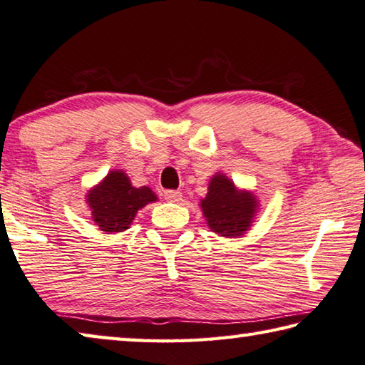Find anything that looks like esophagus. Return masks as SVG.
Returning a JSON list of instances; mask_svg holds the SVG:
<instances>
[{
    "label": "esophagus",
    "instance_id": "esophagus-1",
    "mask_svg": "<svg viewBox=\"0 0 365 365\" xmlns=\"http://www.w3.org/2000/svg\"><path fill=\"white\" fill-rule=\"evenodd\" d=\"M163 197H165V199L168 200V202H175V203H176V202H179V200L182 199V194L179 192V190L168 189V190H165V192H163Z\"/></svg>",
    "mask_w": 365,
    "mask_h": 365
}]
</instances>
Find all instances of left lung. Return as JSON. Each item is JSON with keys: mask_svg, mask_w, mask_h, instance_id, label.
<instances>
[{"mask_svg": "<svg viewBox=\"0 0 365 365\" xmlns=\"http://www.w3.org/2000/svg\"><path fill=\"white\" fill-rule=\"evenodd\" d=\"M200 205L210 229L225 237L244 234L250 227L257 210L253 195L239 192L231 179L222 175H216L210 181L208 194Z\"/></svg>", "mask_w": 365, "mask_h": 365, "instance_id": "1", "label": "left lung"}]
</instances>
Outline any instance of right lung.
Masks as SVG:
<instances>
[{
  "label": "right lung",
  "instance_id": "add662e5",
  "mask_svg": "<svg viewBox=\"0 0 365 365\" xmlns=\"http://www.w3.org/2000/svg\"><path fill=\"white\" fill-rule=\"evenodd\" d=\"M155 200L157 197L149 187H133L123 171H110L104 181L88 194L93 220L106 232L125 231L138 210Z\"/></svg>",
  "mask_w": 365,
  "mask_h": 365
}]
</instances>
